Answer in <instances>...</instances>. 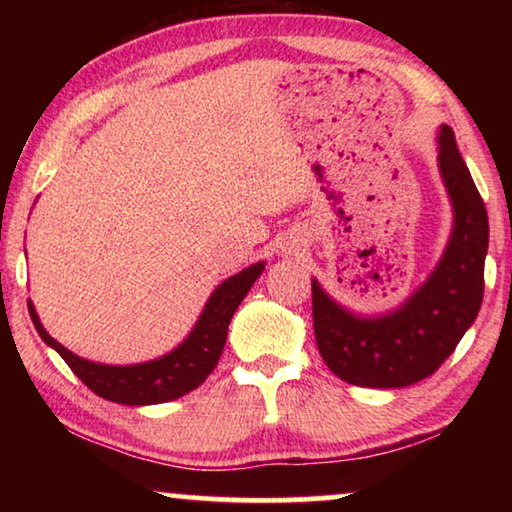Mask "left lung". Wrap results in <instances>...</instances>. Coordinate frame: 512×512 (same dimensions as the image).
I'll use <instances>...</instances> for the list:
<instances>
[{
  "mask_svg": "<svg viewBox=\"0 0 512 512\" xmlns=\"http://www.w3.org/2000/svg\"><path fill=\"white\" fill-rule=\"evenodd\" d=\"M438 171L454 225L443 257L400 307L354 314L311 280L316 345L336 377L366 388H404L433 375L472 327L483 300L488 212L458 153L454 131L438 128Z\"/></svg>",
  "mask_w": 512,
  "mask_h": 512,
  "instance_id": "1",
  "label": "left lung"
}]
</instances>
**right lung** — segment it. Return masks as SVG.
I'll use <instances>...</instances> for the list:
<instances>
[{"label":"right lung","instance_id":"right-lung-1","mask_svg":"<svg viewBox=\"0 0 512 512\" xmlns=\"http://www.w3.org/2000/svg\"><path fill=\"white\" fill-rule=\"evenodd\" d=\"M266 262L250 264L237 275H230L207 298L205 307L198 316L183 343H178L171 352L158 359L131 363V366H110L83 359L69 352L65 345L51 339L49 332L40 323V316L29 300V314L36 325L40 339L49 348H54L76 377H79L92 393L103 400L126 404V406H149L178 400L203 384L207 375L216 368L228 339V325L235 316L241 300L248 296L250 287L262 275Z\"/></svg>","mask_w":512,"mask_h":512}]
</instances>
